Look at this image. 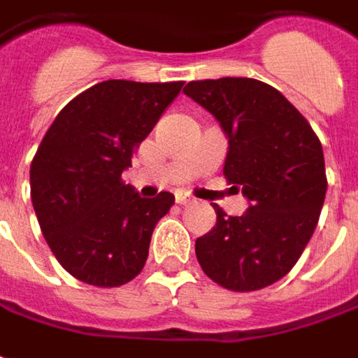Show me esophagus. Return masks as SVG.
I'll list each match as a JSON object with an SVG mask.
<instances>
[{"label": "esophagus", "instance_id": "34e87169", "mask_svg": "<svg viewBox=\"0 0 358 358\" xmlns=\"http://www.w3.org/2000/svg\"><path fill=\"white\" fill-rule=\"evenodd\" d=\"M176 202H178L180 206H186V204H192L194 198H190L188 194H182V192H180V194H176Z\"/></svg>", "mask_w": 358, "mask_h": 358}]
</instances>
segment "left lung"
<instances>
[{
	"label": "left lung",
	"mask_w": 358,
	"mask_h": 358,
	"mask_svg": "<svg viewBox=\"0 0 358 358\" xmlns=\"http://www.w3.org/2000/svg\"><path fill=\"white\" fill-rule=\"evenodd\" d=\"M184 94L216 117L228 138L224 176L250 206L196 241V258L216 285L250 292L280 280L308 244L327 194L324 156L306 117L252 78L190 82Z\"/></svg>",
	"instance_id": "left-lung-1"
}]
</instances>
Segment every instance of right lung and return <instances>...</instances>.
<instances>
[{
	"mask_svg": "<svg viewBox=\"0 0 358 358\" xmlns=\"http://www.w3.org/2000/svg\"><path fill=\"white\" fill-rule=\"evenodd\" d=\"M184 82L108 80L55 116L29 168L31 204L57 262L94 287H122L148 258L174 194L142 198L122 172Z\"/></svg>",
	"mask_w": 358,
	"mask_h": 358,
	"instance_id": "obj_1",
	"label": "right lung"
}]
</instances>
